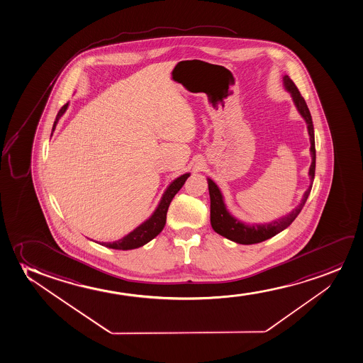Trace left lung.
<instances>
[{"label": "left lung", "mask_w": 363, "mask_h": 363, "mask_svg": "<svg viewBox=\"0 0 363 363\" xmlns=\"http://www.w3.org/2000/svg\"><path fill=\"white\" fill-rule=\"evenodd\" d=\"M283 86L291 94L294 106L297 107L298 112L301 113V117L304 118L306 128H308V134L311 139V165L309 167L311 184L301 198L299 206L294 208L292 212L287 216L279 218L277 220L266 223V224H246L231 216L229 211L226 209L224 197L221 194L220 189L216 182H213V179H207L209 197H211V224H212L213 229L219 235L224 236L226 239L238 242V244H242V245L262 242L272 236L277 235L278 233H281L291 225L304 207L306 199L311 194V186H313V181L315 176V139H314V127H313L311 112L306 106V101L301 97V92L298 91L297 86L294 85V82L291 80L289 76H283Z\"/></svg>", "instance_id": "left-lung-1"}]
</instances>
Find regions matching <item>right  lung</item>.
<instances>
[{"mask_svg":"<svg viewBox=\"0 0 363 363\" xmlns=\"http://www.w3.org/2000/svg\"><path fill=\"white\" fill-rule=\"evenodd\" d=\"M67 107H69V104H64L62 109L57 112L55 122H54V125H52V132L57 128L59 119L62 118V114L65 113ZM189 174H181L179 177L174 179L169 184V187L166 189L165 192L162 194V197H161L160 203L157 204V207H156L155 211L151 214L149 219H146L144 223H142L140 225L135 228L134 230L130 231L128 235L124 236L122 239L113 241V242H102L101 245L107 246L109 249L133 250L144 246L149 241L152 240L164 229V226L166 224V214H167L169 203L172 201V198L174 197V194H177L179 189H182L186 179H189Z\"/></svg>","mask_w":363,"mask_h":363,"instance_id":"add662e5","label":"right lung"}]
</instances>
